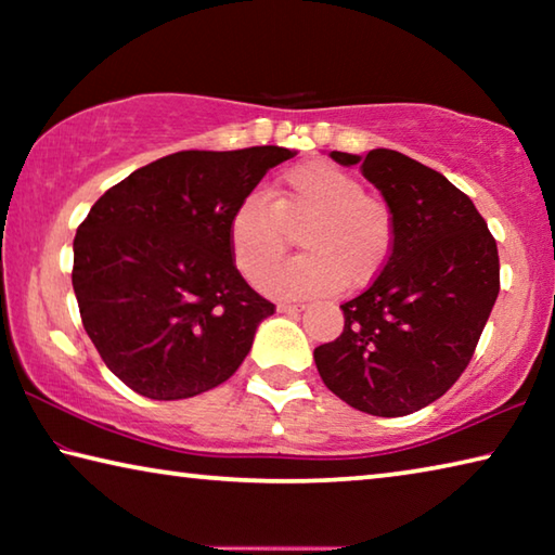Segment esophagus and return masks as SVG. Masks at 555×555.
<instances>
[{"label":"esophagus","mask_w":555,"mask_h":555,"mask_svg":"<svg viewBox=\"0 0 555 555\" xmlns=\"http://www.w3.org/2000/svg\"><path fill=\"white\" fill-rule=\"evenodd\" d=\"M304 308H306V306H296V304H279V306H276V311H279V313H286V315H296V313L304 311Z\"/></svg>","instance_id":"esophagus-1"}]
</instances>
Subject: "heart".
<instances>
[{
    "mask_svg": "<svg viewBox=\"0 0 555 555\" xmlns=\"http://www.w3.org/2000/svg\"><path fill=\"white\" fill-rule=\"evenodd\" d=\"M296 229L307 255L272 270L287 246V232ZM228 244L244 279L266 276L267 294L327 296L345 284H370L379 274L391 255L393 218L387 203L364 193L360 178L327 162H308L281 176L271 203L247 195L232 210Z\"/></svg>",
    "mask_w": 555,
    "mask_h": 555,
    "instance_id": "1",
    "label": "heart"
}]
</instances>
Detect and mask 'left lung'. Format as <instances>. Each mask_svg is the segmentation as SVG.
<instances>
[{"mask_svg": "<svg viewBox=\"0 0 555 555\" xmlns=\"http://www.w3.org/2000/svg\"><path fill=\"white\" fill-rule=\"evenodd\" d=\"M360 166L393 218L387 264L343 304L345 327L315 347L335 397L372 416H406L453 387L500 294V255L473 201L443 173L391 149L331 152Z\"/></svg>", "mask_w": 555, "mask_h": 555, "instance_id": "1", "label": "left lung"}]
</instances>
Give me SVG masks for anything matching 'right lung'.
Wrapping results in <instances>:
<instances>
[{"label":"right lung","instance_id":"1","mask_svg":"<svg viewBox=\"0 0 555 555\" xmlns=\"http://www.w3.org/2000/svg\"><path fill=\"white\" fill-rule=\"evenodd\" d=\"M281 146L178 152L137 168L92 205L73 242L82 327L142 397L188 399L228 382L276 311L234 267L228 222Z\"/></svg>","mask_w":555,"mask_h":555}]
</instances>
